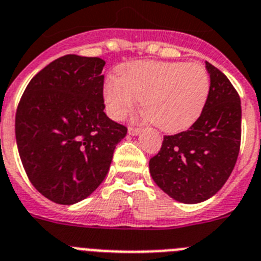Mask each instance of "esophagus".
Instances as JSON below:
<instances>
[{
  "mask_svg": "<svg viewBox=\"0 0 261 261\" xmlns=\"http://www.w3.org/2000/svg\"><path fill=\"white\" fill-rule=\"evenodd\" d=\"M128 134L133 135V137H137V135L141 134V128H137V127H128Z\"/></svg>",
  "mask_w": 261,
  "mask_h": 261,
  "instance_id": "obj_1",
  "label": "esophagus"
}]
</instances>
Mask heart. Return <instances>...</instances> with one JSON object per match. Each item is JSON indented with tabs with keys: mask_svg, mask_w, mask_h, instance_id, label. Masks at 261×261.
I'll use <instances>...</instances> for the list:
<instances>
[{
	"mask_svg": "<svg viewBox=\"0 0 261 261\" xmlns=\"http://www.w3.org/2000/svg\"><path fill=\"white\" fill-rule=\"evenodd\" d=\"M208 71L200 63L134 61L119 67V76L103 85L107 114L122 119L142 98L148 119L166 133L186 130L208 99Z\"/></svg>",
	"mask_w": 261,
	"mask_h": 261,
	"instance_id": "b5f03b06",
	"label": "heart"
}]
</instances>
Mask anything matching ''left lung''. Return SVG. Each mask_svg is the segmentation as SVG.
Wrapping results in <instances>:
<instances>
[{"label":"left lung","instance_id":"1","mask_svg":"<svg viewBox=\"0 0 261 261\" xmlns=\"http://www.w3.org/2000/svg\"><path fill=\"white\" fill-rule=\"evenodd\" d=\"M205 69L211 87L200 117L187 131L164 137L148 163L158 187L186 204L207 200L224 186L240 148V97L220 70L208 62Z\"/></svg>","mask_w":261,"mask_h":261}]
</instances>
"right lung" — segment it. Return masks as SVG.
I'll return each instance as SVG.
<instances>
[{"label":"right lung","mask_w":261,"mask_h":261,"mask_svg":"<svg viewBox=\"0 0 261 261\" xmlns=\"http://www.w3.org/2000/svg\"><path fill=\"white\" fill-rule=\"evenodd\" d=\"M105 63L61 57L33 76L19 100V158L37 191L58 204H75L99 187L127 134L103 111Z\"/></svg>","instance_id":"add662e5"}]
</instances>
